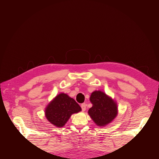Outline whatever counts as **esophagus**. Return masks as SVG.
Returning <instances> with one entry per match:
<instances>
[{"mask_svg": "<svg viewBox=\"0 0 159 159\" xmlns=\"http://www.w3.org/2000/svg\"><path fill=\"white\" fill-rule=\"evenodd\" d=\"M81 108H82V111H84L86 109V104L85 103H83L81 104Z\"/></svg>", "mask_w": 159, "mask_h": 159, "instance_id": "1", "label": "esophagus"}]
</instances>
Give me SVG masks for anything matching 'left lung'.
<instances>
[{
	"label": "left lung",
	"mask_w": 159,
	"mask_h": 159,
	"mask_svg": "<svg viewBox=\"0 0 159 159\" xmlns=\"http://www.w3.org/2000/svg\"><path fill=\"white\" fill-rule=\"evenodd\" d=\"M89 100L93 106L89 109L88 114L97 126H106L117 116V104L103 91H94Z\"/></svg>",
	"instance_id": "left-lung-1"
}]
</instances>
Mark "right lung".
Here are the masks:
<instances>
[{
    "label": "right lung",
    "instance_id": "1",
    "mask_svg": "<svg viewBox=\"0 0 159 159\" xmlns=\"http://www.w3.org/2000/svg\"><path fill=\"white\" fill-rule=\"evenodd\" d=\"M82 110L80 106L73 98L61 93L57 95L45 108L47 120L57 128L63 127L71 115Z\"/></svg>",
    "mask_w": 159,
    "mask_h": 159
}]
</instances>
